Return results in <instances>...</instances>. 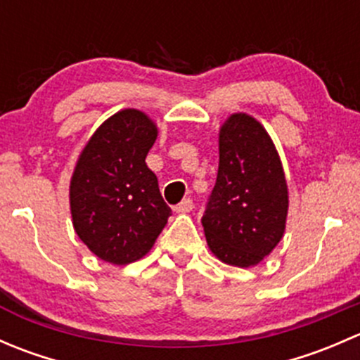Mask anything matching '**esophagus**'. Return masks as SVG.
Segmentation results:
<instances>
[{"instance_id":"34e87169","label":"esophagus","mask_w":360,"mask_h":360,"mask_svg":"<svg viewBox=\"0 0 360 360\" xmlns=\"http://www.w3.org/2000/svg\"><path fill=\"white\" fill-rule=\"evenodd\" d=\"M191 209H193V200H191V198H184L183 202H179L176 207H174L176 212H183V214L190 212Z\"/></svg>"}]
</instances>
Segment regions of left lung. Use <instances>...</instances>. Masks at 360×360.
<instances>
[{
	"instance_id": "1",
	"label": "left lung",
	"mask_w": 360,
	"mask_h": 360,
	"mask_svg": "<svg viewBox=\"0 0 360 360\" xmlns=\"http://www.w3.org/2000/svg\"><path fill=\"white\" fill-rule=\"evenodd\" d=\"M289 195L264 127L235 112L219 130V169L202 217L207 245L231 266L261 263L284 237Z\"/></svg>"
}]
</instances>
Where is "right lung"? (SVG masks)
Masks as SVG:
<instances>
[{"label":"right lung","instance_id":"right-lung-1","mask_svg":"<svg viewBox=\"0 0 360 360\" xmlns=\"http://www.w3.org/2000/svg\"><path fill=\"white\" fill-rule=\"evenodd\" d=\"M157 136L146 112L122 110L94 132L76 162L69 184L72 226L111 264L146 256L172 214L146 165Z\"/></svg>","mask_w":360,"mask_h":360}]
</instances>
